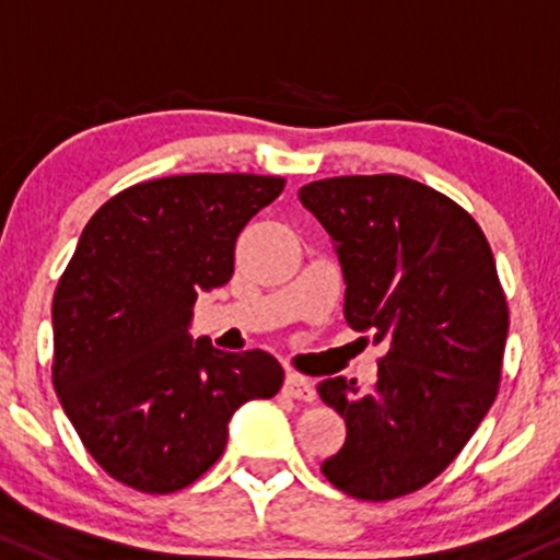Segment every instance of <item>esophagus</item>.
<instances>
[{"label": "esophagus", "instance_id": "obj_1", "mask_svg": "<svg viewBox=\"0 0 560 560\" xmlns=\"http://www.w3.org/2000/svg\"><path fill=\"white\" fill-rule=\"evenodd\" d=\"M282 393L288 398H296V400H315V387H312L310 378L299 376V374H288L285 384H282Z\"/></svg>", "mask_w": 560, "mask_h": 560}]
</instances>
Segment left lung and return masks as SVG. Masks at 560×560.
Returning <instances> with one entry per match:
<instances>
[{"instance_id": "obj_1", "label": "left lung", "mask_w": 560, "mask_h": 560, "mask_svg": "<svg viewBox=\"0 0 560 560\" xmlns=\"http://www.w3.org/2000/svg\"><path fill=\"white\" fill-rule=\"evenodd\" d=\"M299 200L334 237L350 328L387 345L369 389L345 376L317 384L347 422L320 470L365 502L413 494L456 459L499 393L510 312L489 240L451 197L395 173L323 178Z\"/></svg>"}]
</instances>
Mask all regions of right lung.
I'll return each instance as SVG.
<instances>
[{
    "instance_id": "obj_1",
    "label": "right lung",
    "mask_w": 560,
    "mask_h": 560,
    "mask_svg": "<svg viewBox=\"0 0 560 560\" xmlns=\"http://www.w3.org/2000/svg\"><path fill=\"white\" fill-rule=\"evenodd\" d=\"M282 186L254 173L154 178L88 221L52 296V387L119 483L186 489L224 454L232 413L282 387L269 352L189 339L197 293L230 282L240 232Z\"/></svg>"
}]
</instances>
